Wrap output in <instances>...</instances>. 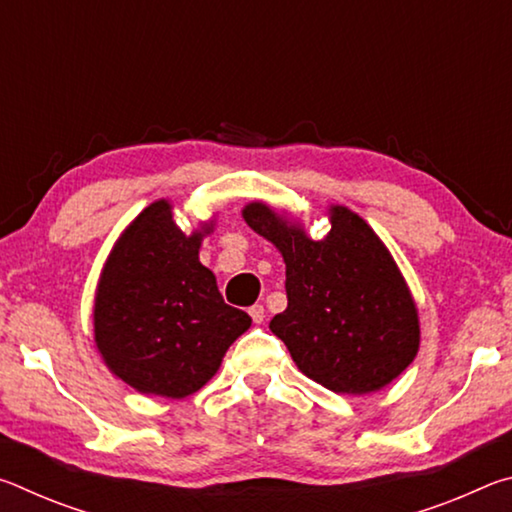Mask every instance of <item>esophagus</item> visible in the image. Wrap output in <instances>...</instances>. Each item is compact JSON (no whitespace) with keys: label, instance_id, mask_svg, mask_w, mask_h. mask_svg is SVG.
Wrapping results in <instances>:
<instances>
[{"label":"esophagus","instance_id":"esophagus-1","mask_svg":"<svg viewBox=\"0 0 512 512\" xmlns=\"http://www.w3.org/2000/svg\"><path fill=\"white\" fill-rule=\"evenodd\" d=\"M248 314H250V318H253L255 320V323L259 325V323H264V318H266V311H264V305H253V307H250V311H248Z\"/></svg>","mask_w":512,"mask_h":512}]
</instances>
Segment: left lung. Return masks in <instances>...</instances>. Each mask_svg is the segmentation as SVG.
<instances>
[{
  "mask_svg": "<svg viewBox=\"0 0 512 512\" xmlns=\"http://www.w3.org/2000/svg\"><path fill=\"white\" fill-rule=\"evenodd\" d=\"M287 264V300L273 316L298 370L341 395L381 391L420 350L418 305L377 232L345 205H329L332 228L314 241L305 225L262 201L241 210Z\"/></svg>",
  "mask_w": 512,
  "mask_h": 512,
  "instance_id": "obj_1",
  "label": "left lung"
}]
</instances>
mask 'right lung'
Wrapping results in <instances>:
<instances>
[{"instance_id":"1","label":"right lung","mask_w":512,"mask_h":512,"mask_svg":"<svg viewBox=\"0 0 512 512\" xmlns=\"http://www.w3.org/2000/svg\"><path fill=\"white\" fill-rule=\"evenodd\" d=\"M210 221L185 235L167 198L126 225L94 293V345L112 375L142 395L183 400L210 381L253 323L225 305L198 250Z\"/></svg>"}]
</instances>
